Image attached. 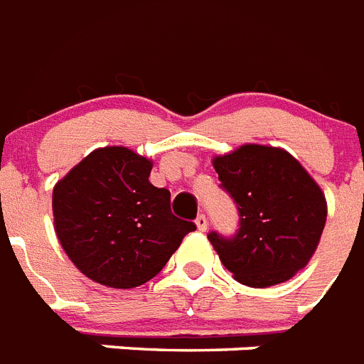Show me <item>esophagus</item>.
I'll return each instance as SVG.
<instances>
[{"label": "esophagus", "instance_id": "34e87169", "mask_svg": "<svg viewBox=\"0 0 364 364\" xmlns=\"http://www.w3.org/2000/svg\"><path fill=\"white\" fill-rule=\"evenodd\" d=\"M194 225H196V228H198L200 232H205V230H208V219H205V215H198V217H196V221H194Z\"/></svg>", "mask_w": 364, "mask_h": 364}]
</instances>
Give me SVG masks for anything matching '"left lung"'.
<instances>
[{"mask_svg": "<svg viewBox=\"0 0 364 364\" xmlns=\"http://www.w3.org/2000/svg\"><path fill=\"white\" fill-rule=\"evenodd\" d=\"M211 164L240 211L232 240H208L232 277L247 287L289 282L316 253L327 200L306 168L282 147L243 143Z\"/></svg>", "mask_w": 364, "mask_h": 364, "instance_id": "8db88e82", "label": "left lung"}]
</instances>
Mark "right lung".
Here are the masks:
<instances>
[{
    "instance_id": "1",
    "label": "right lung",
    "mask_w": 364,
    "mask_h": 364,
    "mask_svg": "<svg viewBox=\"0 0 364 364\" xmlns=\"http://www.w3.org/2000/svg\"><path fill=\"white\" fill-rule=\"evenodd\" d=\"M151 170V159L113 145L87 154L54 185V232L88 279L143 285L196 228L171 215L170 191L149 181Z\"/></svg>"
}]
</instances>
